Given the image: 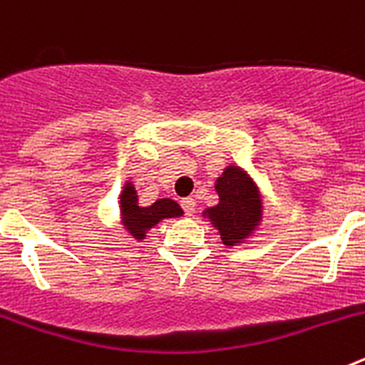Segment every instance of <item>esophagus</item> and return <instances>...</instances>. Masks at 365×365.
<instances>
[{"label":"esophagus","mask_w":365,"mask_h":365,"mask_svg":"<svg viewBox=\"0 0 365 365\" xmlns=\"http://www.w3.org/2000/svg\"><path fill=\"white\" fill-rule=\"evenodd\" d=\"M180 205H182V208H185L186 215H193V214H195V201H193L192 197L182 199V202H180Z\"/></svg>","instance_id":"esophagus-1"}]
</instances>
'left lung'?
Instances as JSON below:
<instances>
[{"instance_id":"left-lung-1","label":"left lung","mask_w":365,"mask_h":365,"mask_svg":"<svg viewBox=\"0 0 365 365\" xmlns=\"http://www.w3.org/2000/svg\"><path fill=\"white\" fill-rule=\"evenodd\" d=\"M214 188L219 202L205 208L201 215L217 230L225 247L247 245L259 230L265 214V197L259 185L252 173L232 163L215 179Z\"/></svg>"}]
</instances>
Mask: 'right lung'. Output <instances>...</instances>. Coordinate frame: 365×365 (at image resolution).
<instances>
[{
  "mask_svg": "<svg viewBox=\"0 0 365 365\" xmlns=\"http://www.w3.org/2000/svg\"><path fill=\"white\" fill-rule=\"evenodd\" d=\"M118 210H120L118 214L120 215V227L131 240L138 241V243H143L148 237V232L157 227L160 221L185 215V210L180 208L179 202L168 197L157 199L151 205H140L138 190L135 188L131 179L125 180L122 186Z\"/></svg>",
  "mask_w": 365,
  "mask_h": 365,
  "instance_id": "right-lung-1",
  "label": "right lung"
}]
</instances>
